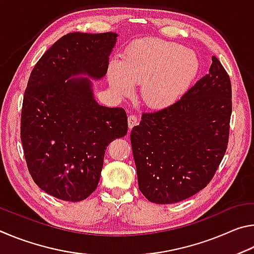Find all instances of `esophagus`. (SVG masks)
I'll return each mask as SVG.
<instances>
[{"mask_svg":"<svg viewBox=\"0 0 254 254\" xmlns=\"http://www.w3.org/2000/svg\"><path fill=\"white\" fill-rule=\"evenodd\" d=\"M139 123V120L135 117V115H128L127 118V124H128V128H132L134 126Z\"/></svg>","mask_w":254,"mask_h":254,"instance_id":"34e87169","label":"esophagus"}]
</instances>
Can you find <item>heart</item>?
Wrapping results in <instances>:
<instances>
[{
	"label": "heart",
	"instance_id": "b5f03b06",
	"mask_svg": "<svg viewBox=\"0 0 254 254\" xmlns=\"http://www.w3.org/2000/svg\"><path fill=\"white\" fill-rule=\"evenodd\" d=\"M199 60L194 51L175 42L145 39L132 44L120 60H112L107 80L119 96L140 84L141 101L150 109L173 104L195 79Z\"/></svg>",
	"mask_w": 254,
	"mask_h": 254
}]
</instances>
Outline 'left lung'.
Returning <instances> with one entry per match:
<instances>
[{
  "label": "left lung",
  "instance_id": "left-lung-1",
  "mask_svg": "<svg viewBox=\"0 0 254 254\" xmlns=\"http://www.w3.org/2000/svg\"><path fill=\"white\" fill-rule=\"evenodd\" d=\"M231 114L230 77L215 56L208 74L178 101L142 114L130 137L145 198L174 204L207 186L226 151Z\"/></svg>",
  "mask_w": 254,
  "mask_h": 254
}]
</instances>
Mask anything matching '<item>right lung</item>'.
<instances>
[{
	"instance_id": "right-lung-1",
	"label": "right lung",
	"mask_w": 254,
	"mask_h": 254,
	"mask_svg": "<svg viewBox=\"0 0 254 254\" xmlns=\"http://www.w3.org/2000/svg\"><path fill=\"white\" fill-rule=\"evenodd\" d=\"M118 37L68 33L46 51L30 75L21 142L33 182L56 198H87L100 182L106 147L127 133L126 111L100 105L93 91V80L106 75Z\"/></svg>"
}]
</instances>
